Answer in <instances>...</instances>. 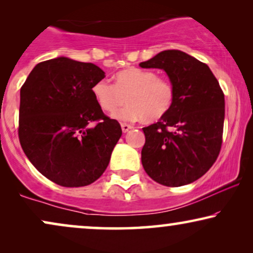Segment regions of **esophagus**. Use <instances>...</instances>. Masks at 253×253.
<instances>
[{
	"label": "esophagus",
	"instance_id": "obj_1",
	"mask_svg": "<svg viewBox=\"0 0 253 253\" xmlns=\"http://www.w3.org/2000/svg\"><path fill=\"white\" fill-rule=\"evenodd\" d=\"M121 127H122L123 132L126 133L131 129V126H129V124H126V123H122V124H121Z\"/></svg>",
	"mask_w": 253,
	"mask_h": 253
}]
</instances>
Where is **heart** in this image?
Masks as SVG:
<instances>
[{"label":"heart","instance_id":"heart-1","mask_svg":"<svg viewBox=\"0 0 253 253\" xmlns=\"http://www.w3.org/2000/svg\"><path fill=\"white\" fill-rule=\"evenodd\" d=\"M92 93L100 108L107 113L115 112L127 99L130 105L112 116L120 121L141 119L145 123L162 119L175 100V87L169 79L139 68H127L117 72L115 85L106 79L96 82Z\"/></svg>","mask_w":253,"mask_h":253}]
</instances>
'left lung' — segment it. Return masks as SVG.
Instances as JSON below:
<instances>
[{"mask_svg":"<svg viewBox=\"0 0 253 253\" xmlns=\"http://www.w3.org/2000/svg\"><path fill=\"white\" fill-rule=\"evenodd\" d=\"M139 67L161 69L175 87L170 110L159 122L143 127L141 164L159 184H190L212 167L220 153L222 89L205 63L181 50H164Z\"/></svg>","mask_w":253,"mask_h":253,"instance_id":"obj_1","label":"left lung"}]
</instances>
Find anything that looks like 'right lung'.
<instances>
[{"mask_svg":"<svg viewBox=\"0 0 253 253\" xmlns=\"http://www.w3.org/2000/svg\"><path fill=\"white\" fill-rule=\"evenodd\" d=\"M105 77L95 64L60 56L37 64L20 88V145L31 164L58 185L95 182L122 136L120 123L93 96V85ZM92 122L98 123L89 127Z\"/></svg>","mask_w":253,"mask_h":253,"instance_id":"add662e5","label":"right lung"}]
</instances>
